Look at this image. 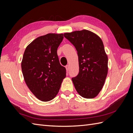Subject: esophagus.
Here are the masks:
<instances>
[{"instance_id": "34e87169", "label": "esophagus", "mask_w": 133, "mask_h": 133, "mask_svg": "<svg viewBox=\"0 0 133 133\" xmlns=\"http://www.w3.org/2000/svg\"><path fill=\"white\" fill-rule=\"evenodd\" d=\"M65 68H66V70L67 71H69V65H66Z\"/></svg>"}]
</instances>
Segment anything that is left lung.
I'll use <instances>...</instances> for the list:
<instances>
[{
	"label": "left lung",
	"mask_w": 133,
	"mask_h": 133,
	"mask_svg": "<svg viewBox=\"0 0 133 133\" xmlns=\"http://www.w3.org/2000/svg\"><path fill=\"white\" fill-rule=\"evenodd\" d=\"M78 52L79 72L72 78L75 89L82 97L92 99L102 89L108 71V59L98 35L83 29L64 34Z\"/></svg>",
	"instance_id": "left-lung-1"
}]
</instances>
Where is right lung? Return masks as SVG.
I'll return each mask as SVG.
<instances>
[{
	"mask_svg": "<svg viewBox=\"0 0 133 133\" xmlns=\"http://www.w3.org/2000/svg\"><path fill=\"white\" fill-rule=\"evenodd\" d=\"M63 34L49 33L34 39L25 50L21 63L26 85L35 96L48 102L57 95L66 69L60 65L57 49Z\"/></svg>",
	"mask_w": 133,
	"mask_h": 133,
	"instance_id": "right-lung-1",
	"label": "right lung"
}]
</instances>
